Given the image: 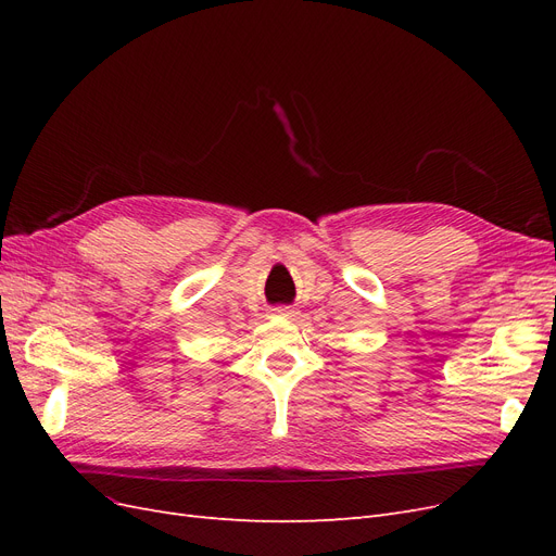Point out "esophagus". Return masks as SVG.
<instances>
[{"label": "esophagus", "instance_id": "1", "mask_svg": "<svg viewBox=\"0 0 556 556\" xmlns=\"http://www.w3.org/2000/svg\"><path fill=\"white\" fill-rule=\"evenodd\" d=\"M274 313H276V315H282V317L294 315V311H292L290 306H278V308H274Z\"/></svg>", "mask_w": 556, "mask_h": 556}]
</instances>
